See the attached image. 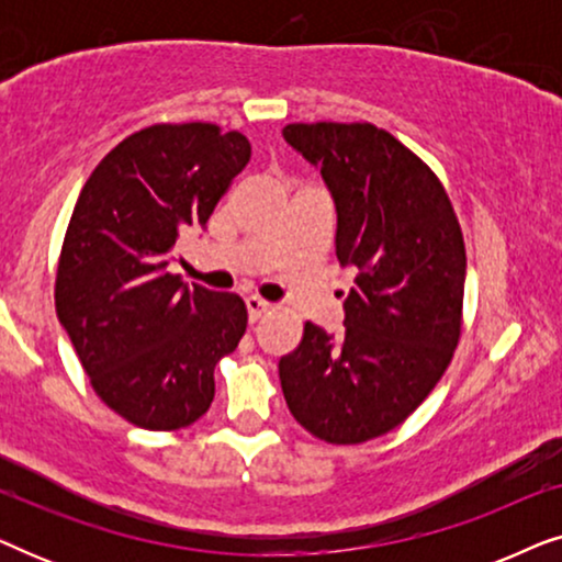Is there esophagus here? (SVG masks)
Listing matches in <instances>:
<instances>
[{
  "label": "esophagus",
  "mask_w": 562,
  "mask_h": 562,
  "mask_svg": "<svg viewBox=\"0 0 562 562\" xmlns=\"http://www.w3.org/2000/svg\"><path fill=\"white\" fill-rule=\"evenodd\" d=\"M245 306H248L250 322H258L268 310H271V302H263L260 296H248V299H245Z\"/></svg>",
  "instance_id": "esophagus-1"
}]
</instances>
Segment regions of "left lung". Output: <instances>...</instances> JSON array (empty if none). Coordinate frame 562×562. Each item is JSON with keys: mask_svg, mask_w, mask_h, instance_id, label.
<instances>
[{"mask_svg": "<svg viewBox=\"0 0 562 562\" xmlns=\"http://www.w3.org/2000/svg\"><path fill=\"white\" fill-rule=\"evenodd\" d=\"M291 148L335 199V252L356 268L345 333L306 322L279 360L283 398L306 432L358 445L402 425L448 371L460 340L465 243L425 160L371 122H294Z\"/></svg>", "mask_w": 562, "mask_h": 562, "instance_id": "left-lung-1", "label": "left lung"}]
</instances>
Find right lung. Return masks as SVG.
<instances>
[{"mask_svg": "<svg viewBox=\"0 0 562 562\" xmlns=\"http://www.w3.org/2000/svg\"><path fill=\"white\" fill-rule=\"evenodd\" d=\"M248 160L235 130L153 125L99 160L74 206L56 312L97 396L135 427L171 432L202 417L214 366L248 327L240 296L166 271L179 235L206 225Z\"/></svg>", "mask_w": 562, "mask_h": 562, "instance_id": "add662e5", "label": "right lung"}]
</instances>
